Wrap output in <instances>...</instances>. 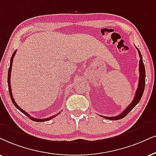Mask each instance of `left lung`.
I'll return each instance as SVG.
<instances>
[{"label":"left lung","mask_w":156,"mask_h":156,"mask_svg":"<svg viewBox=\"0 0 156 156\" xmlns=\"http://www.w3.org/2000/svg\"><path fill=\"white\" fill-rule=\"evenodd\" d=\"M137 49L138 51V53H139V55L140 58V66H139L140 79H139V84H138V87L137 89V91H136L135 95H134L133 101H132V103H130L129 105H128V107L126 108L125 109L122 113H121V114L113 117H107V116H101L102 117H103V118L109 119V120H119V119H123L124 117L126 116L134 107H135V105L139 103L140 99H141L142 96L143 95L144 90H145V66H144L143 57H142L141 53H140L139 49L138 48Z\"/></svg>","instance_id":"1"}]
</instances>
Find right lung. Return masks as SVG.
<instances>
[{
  "label": "right lung",
  "mask_w": 156,
  "mask_h": 156,
  "mask_svg": "<svg viewBox=\"0 0 156 156\" xmlns=\"http://www.w3.org/2000/svg\"><path fill=\"white\" fill-rule=\"evenodd\" d=\"M16 51H14V53H13L12 56H11V62H10V66H9V72H8V86H9V95H10V97H11V101H12V103H13V105H15V107L16 108H18L19 111H21V112L24 113V115H26L27 116H28V118H30L31 120L34 121V122H46V121H48L50 119L54 118L55 116H56L58 114H59V113H58L57 115H55V116H51L49 117V118H47V119H36V118H34V117H32L30 116L29 113H27L26 112V111H24L23 109L21 108L18 105L16 104V101H14V99H13V95H12V93H11V82H10V80H11V68H12V63H13V58H14V55L16 54Z\"/></svg>",
  "instance_id": "right-lung-1"
}]
</instances>
